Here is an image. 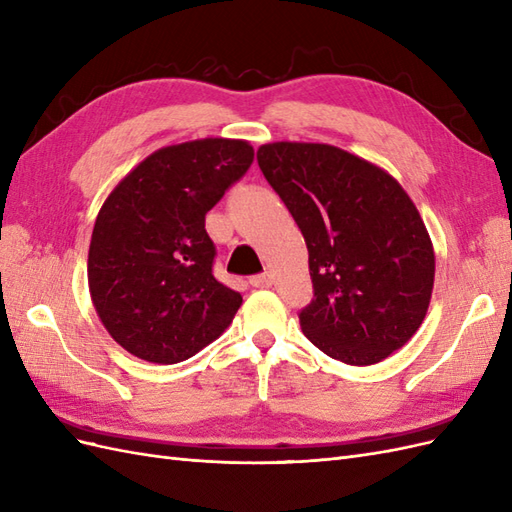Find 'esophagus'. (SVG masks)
I'll return each mask as SVG.
<instances>
[{
    "instance_id": "esophagus-1",
    "label": "esophagus",
    "mask_w": 512,
    "mask_h": 512,
    "mask_svg": "<svg viewBox=\"0 0 512 512\" xmlns=\"http://www.w3.org/2000/svg\"><path fill=\"white\" fill-rule=\"evenodd\" d=\"M250 284H252L254 288H269V286L273 284V275H271V273H260V275H254L252 280H250Z\"/></svg>"
}]
</instances>
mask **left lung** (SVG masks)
<instances>
[{
    "label": "left lung",
    "mask_w": 512,
    "mask_h": 512,
    "mask_svg": "<svg viewBox=\"0 0 512 512\" xmlns=\"http://www.w3.org/2000/svg\"><path fill=\"white\" fill-rule=\"evenodd\" d=\"M256 160L307 243L314 299L299 314L303 335L346 365L406 346L425 320L436 256L399 181L324 143H269Z\"/></svg>",
    "instance_id": "left-lung-1"
}]
</instances>
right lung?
<instances>
[{
  "instance_id": "1",
  "label": "right lung",
  "mask_w": 512,
  "mask_h": 512,
  "mask_svg": "<svg viewBox=\"0 0 512 512\" xmlns=\"http://www.w3.org/2000/svg\"><path fill=\"white\" fill-rule=\"evenodd\" d=\"M254 162L237 138L153 151L108 194L91 232V301L115 342L173 365L215 342L243 303L213 277L205 215Z\"/></svg>"
}]
</instances>
